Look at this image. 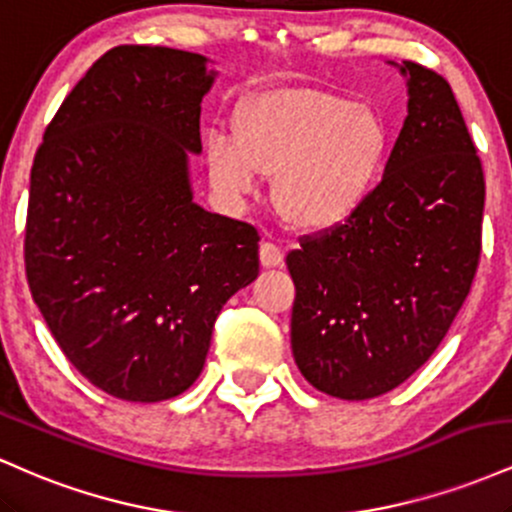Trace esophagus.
Listing matches in <instances>:
<instances>
[{
  "instance_id": "1",
  "label": "esophagus",
  "mask_w": 512,
  "mask_h": 512,
  "mask_svg": "<svg viewBox=\"0 0 512 512\" xmlns=\"http://www.w3.org/2000/svg\"><path fill=\"white\" fill-rule=\"evenodd\" d=\"M260 262L262 267H281L284 264V252L276 248L272 240H264L260 245Z\"/></svg>"
}]
</instances>
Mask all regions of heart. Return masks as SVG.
<instances>
[{"label": "heart", "mask_w": 512, "mask_h": 512, "mask_svg": "<svg viewBox=\"0 0 512 512\" xmlns=\"http://www.w3.org/2000/svg\"><path fill=\"white\" fill-rule=\"evenodd\" d=\"M390 154V129L370 103L315 88H281L238 110L236 132L211 129L214 185L243 199L276 175L281 214L305 231L339 226L366 204Z\"/></svg>", "instance_id": "b5f03b06"}]
</instances>
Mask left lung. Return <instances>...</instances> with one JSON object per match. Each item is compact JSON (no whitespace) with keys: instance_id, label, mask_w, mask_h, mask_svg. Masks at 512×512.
Masks as SVG:
<instances>
[{"instance_id":"left-lung-1","label":"left lung","mask_w":512,"mask_h":512,"mask_svg":"<svg viewBox=\"0 0 512 512\" xmlns=\"http://www.w3.org/2000/svg\"><path fill=\"white\" fill-rule=\"evenodd\" d=\"M395 67L409 103L383 180L351 219L286 255L293 358L339 399L385 395L424 366L479 264L484 170L455 93L421 64Z\"/></svg>"}]
</instances>
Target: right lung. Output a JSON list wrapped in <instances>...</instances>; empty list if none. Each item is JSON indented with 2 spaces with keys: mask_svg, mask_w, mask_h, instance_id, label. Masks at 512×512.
Here are the masks:
<instances>
[{
  "mask_svg": "<svg viewBox=\"0 0 512 512\" xmlns=\"http://www.w3.org/2000/svg\"><path fill=\"white\" fill-rule=\"evenodd\" d=\"M216 69L197 52L108 50L33 158L26 276L64 356L127 402H163L202 373L211 330L260 272L250 223L192 199L190 154Z\"/></svg>",
  "mask_w": 512,
  "mask_h": 512,
  "instance_id": "obj_1",
  "label": "right lung"
}]
</instances>
